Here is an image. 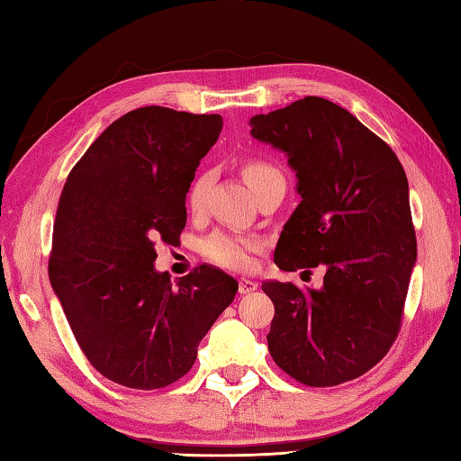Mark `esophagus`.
I'll return each mask as SVG.
<instances>
[{"instance_id": "34e87169", "label": "esophagus", "mask_w": 461, "mask_h": 461, "mask_svg": "<svg viewBox=\"0 0 461 461\" xmlns=\"http://www.w3.org/2000/svg\"><path fill=\"white\" fill-rule=\"evenodd\" d=\"M256 289H258V284L252 282V279H246V277L239 279V291H240L242 295L252 294V291H256Z\"/></svg>"}]
</instances>
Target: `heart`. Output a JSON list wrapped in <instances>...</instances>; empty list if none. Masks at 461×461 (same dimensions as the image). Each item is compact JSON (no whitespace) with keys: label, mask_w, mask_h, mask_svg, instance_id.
I'll return each instance as SVG.
<instances>
[{"label":"heart","mask_w":461,"mask_h":461,"mask_svg":"<svg viewBox=\"0 0 461 461\" xmlns=\"http://www.w3.org/2000/svg\"><path fill=\"white\" fill-rule=\"evenodd\" d=\"M242 176L249 182L254 194L260 192L274 179H284L282 172L277 170L274 164H269L262 158H250L242 162ZM209 192V174H199L194 177V182L187 187L185 205L189 212L203 211L205 199ZM258 249V244L250 239L237 237V234H229L217 230L209 234V237L201 242V254H203L209 262L217 264L227 269H244L250 266V254Z\"/></svg>","instance_id":"obj_1"}]
</instances>
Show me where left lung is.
<instances>
[{
    "mask_svg": "<svg viewBox=\"0 0 461 461\" xmlns=\"http://www.w3.org/2000/svg\"><path fill=\"white\" fill-rule=\"evenodd\" d=\"M284 150L301 203L274 252L284 272L322 266V289L264 282L274 301L267 350L287 375L332 387L384 360L401 330L417 260L407 174L375 132L332 101L307 95L250 119Z\"/></svg>",
    "mask_w": 461,
    "mask_h": 461,
    "instance_id": "8db88e82",
    "label": "left lung"
}]
</instances>
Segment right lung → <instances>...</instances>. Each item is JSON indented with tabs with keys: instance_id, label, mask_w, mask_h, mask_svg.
Returning <instances> with one entry per match:
<instances>
[{
	"instance_id": "add662e5",
	"label": "right lung",
	"mask_w": 461,
	"mask_h": 461,
	"mask_svg": "<svg viewBox=\"0 0 461 461\" xmlns=\"http://www.w3.org/2000/svg\"><path fill=\"white\" fill-rule=\"evenodd\" d=\"M221 115L129 111L70 170L56 209L49 277L82 352L131 389L182 379L239 284L207 264L174 285L154 269L158 240L185 227V194L217 142Z\"/></svg>"
}]
</instances>
